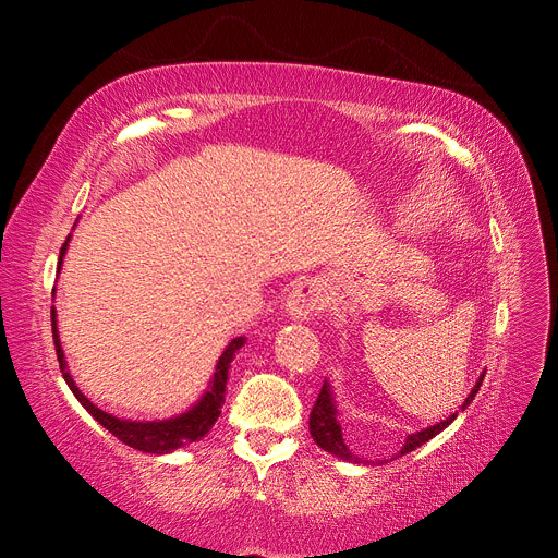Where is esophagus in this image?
<instances>
[{
    "label": "esophagus",
    "mask_w": 558,
    "mask_h": 558,
    "mask_svg": "<svg viewBox=\"0 0 558 558\" xmlns=\"http://www.w3.org/2000/svg\"><path fill=\"white\" fill-rule=\"evenodd\" d=\"M324 289L316 281H302L286 298V316L293 320H310L316 312L324 310Z\"/></svg>",
    "instance_id": "obj_1"
}]
</instances>
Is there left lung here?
I'll return each mask as SVG.
<instances>
[{"mask_svg":"<svg viewBox=\"0 0 558 558\" xmlns=\"http://www.w3.org/2000/svg\"><path fill=\"white\" fill-rule=\"evenodd\" d=\"M482 381H484V373L480 375V379L475 381V386H472L470 396H468L465 402L461 404V412L468 408V404H470L472 400H475ZM456 416H459V412L447 416L445 421H437V424H433V426H428V428H424V430L410 433L408 440H404V445L400 447V451L393 456V459H400V456L410 453V451H414L416 447H421V445H426L428 440H433V437L440 435ZM310 433H312L314 442H316L320 449L332 453V456H337V459H342V461H349V463H365V465H369V463H373V465L388 463L386 459H384V461H363L361 456H356V453H353V451L347 447L344 435H342V426H340V412H337L335 393H332V386H330L328 379L324 381V386H320V393H318V398H316V404L312 408V414H310Z\"/></svg>","mask_w":558,"mask_h":558,"instance_id":"1","label":"left lung"}]
</instances>
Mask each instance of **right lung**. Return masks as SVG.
Here are the masks:
<instances>
[{"label":"right lung","mask_w":558,"mask_h":558,"mask_svg":"<svg viewBox=\"0 0 558 558\" xmlns=\"http://www.w3.org/2000/svg\"><path fill=\"white\" fill-rule=\"evenodd\" d=\"M66 246H70V238H66V242L60 248L58 272L62 269ZM50 320H53V342H56L62 377H64L66 386L72 388V393L76 396V400L83 404V410H86L99 426L107 428L113 437H118V440H121L123 445H128L132 449H140L144 453H156V456L172 453L181 447H189L191 442L202 440V437H205L211 430V426L216 424V418L221 416V408L226 402V384H228L230 363L234 359V353H238L246 344V337H234V340L223 349V353L216 361V367H214V375L209 379L207 391L199 396V400L193 404V408H189L177 416H170V418L132 421V418H121V416H113L105 410H99L93 400L83 396V391L76 386V381L70 373V367H66V361H64V351H62V344H60V332H58L56 307H50Z\"/></svg>","instance_id":"right-lung-1"}]
</instances>
